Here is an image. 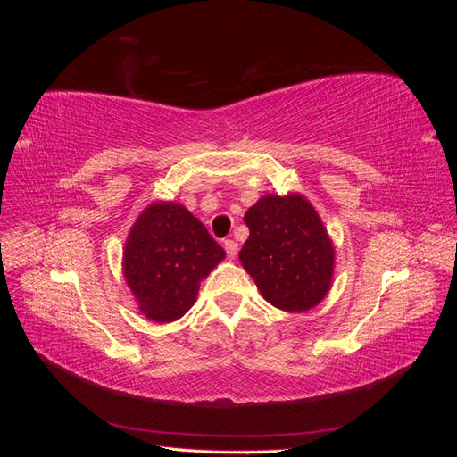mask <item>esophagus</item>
I'll list each match as a JSON object with an SVG mask.
<instances>
[{
  "label": "esophagus",
  "mask_w": 457,
  "mask_h": 457,
  "mask_svg": "<svg viewBox=\"0 0 457 457\" xmlns=\"http://www.w3.org/2000/svg\"><path fill=\"white\" fill-rule=\"evenodd\" d=\"M223 245H225V252H227V257H228V259H234V257L238 255V244L234 242V240L228 238V240L223 242Z\"/></svg>",
  "instance_id": "obj_1"
}]
</instances>
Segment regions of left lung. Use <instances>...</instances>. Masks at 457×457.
Here are the masks:
<instances>
[{
    "label": "left lung",
    "instance_id": "8db88e82",
    "mask_svg": "<svg viewBox=\"0 0 457 457\" xmlns=\"http://www.w3.org/2000/svg\"><path fill=\"white\" fill-rule=\"evenodd\" d=\"M244 269L270 305L303 312L320 303L334 274V245L314 207L299 195L262 196L244 215Z\"/></svg>",
    "mask_w": 457,
    "mask_h": 457
}]
</instances>
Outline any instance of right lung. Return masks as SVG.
Instances as JSON below:
<instances>
[{"mask_svg":"<svg viewBox=\"0 0 457 457\" xmlns=\"http://www.w3.org/2000/svg\"><path fill=\"white\" fill-rule=\"evenodd\" d=\"M223 257V247L187 207L160 202L133 225L123 274L146 318L173 322L195 305L200 282Z\"/></svg>","mask_w":457,"mask_h":457,"instance_id":"obj_1","label":"right lung"}]
</instances>
